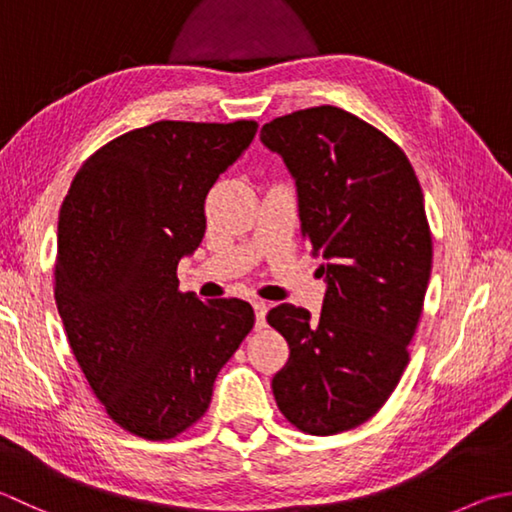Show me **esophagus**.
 Instances as JSON below:
<instances>
[{
  "instance_id": "esophagus-1",
  "label": "esophagus",
  "mask_w": 512,
  "mask_h": 512,
  "mask_svg": "<svg viewBox=\"0 0 512 512\" xmlns=\"http://www.w3.org/2000/svg\"><path fill=\"white\" fill-rule=\"evenodd\" d=\"M253 309H255V320H257V327H264L266 322V311H268V304L264 300H255L253 302Z\"/></svg>"
}]
</instances>
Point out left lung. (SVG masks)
Listing matches in <instances>:
<instances>
[{"mask_svg": "<svg viewBox=\"0 0 512 512\" xmlns=\"http://www.w3.org/2000/svg\"><path fill=\"white\" fill-rule=\"evenodd\" d=\"M300 199L302 237L327 277L320 318L280 304L266 320L291 356L273 378L286 421L331 436L369 421L401 380L432 271V232L412 163L374 125L331 105L262 127Z\"/></svg>", "mask_w": 512, "mask_h": 512, "instance_id": "left-lung-1", "label": "left lung"}]
</instances>
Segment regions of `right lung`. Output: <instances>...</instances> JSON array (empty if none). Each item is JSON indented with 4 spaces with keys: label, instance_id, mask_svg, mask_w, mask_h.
Returning <instances> with one entry per match:
<instances>
[{
    "label": "right lung",
    "instance_id": "add662e5",
    "mask_svg": "<svg viewBox=\"0 0 512 512\" xmlns=\"http://www.w3.org/2000/svg\"><path fill=\"white\" fill-rule=\"evenodd\" d=\"M255 120L138 127L89 156L60 210L55 304L91 392L129 434L165 441L208 412L255 324L237 297L179 291L206 232V194L253 143Z\"/></svg>",
    "mask_w": 512,
    "mask_h": 512
}]
</instances>
